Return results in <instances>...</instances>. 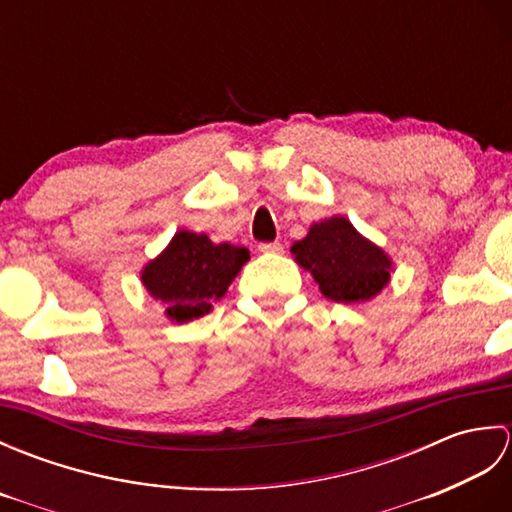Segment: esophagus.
I'll list each match as a JSON object with an SVG mask.
<instances>
[{
    "label": "esophagus",
    "mask_w": 512,
    "mask_h": 512,
    "mask_svg": "<svg viewBox=\"0 0 512 512\" xmlns=\"http://www.w3.org/2000/svg\"><path fill=\"white\" fill-rule=\"evenodd\" d=\"M259 253H281L284 250V246H281L279 242H262L257 246Z\"/></svg>",
    "instance_id": "1"
}]
</instances>
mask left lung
Instances as JSON below:
<instances>
[{"label":"left lung","instance_id":"obj_1","mask_svg":"<svg viewBox=\"0 0 512 512\" xmlns=\"http://www.w3.org/2000/svg\"><path fill=\"white\" fill-rule=\"evenodd\" d=\"M292 253L332 301H367L389 281V257L358 235L345 217H330L310 226V233L295 242Z\"/></svg>","mask_w":512,"mask_h":512}]
</instances>
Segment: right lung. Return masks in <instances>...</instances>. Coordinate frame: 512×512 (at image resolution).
<instances>
[{"instance_id": "obj_1", "label": "right lung", "mask_w": 512, "mask_h": 512, "mask_svg": "<svg viewBox=\"0 0 512 512\" xmlns=\"http://www.w3.org/2000/svg\"><path fill=\"white\" fill-rule=\"evenodd\" d=\"M248 259L242 246L213 244L206 235L180 231L143 270V284L151 297L165 303L173 321L184 323L209 312L211 301L224 297Z\"/></svg>"}]
</instances>
